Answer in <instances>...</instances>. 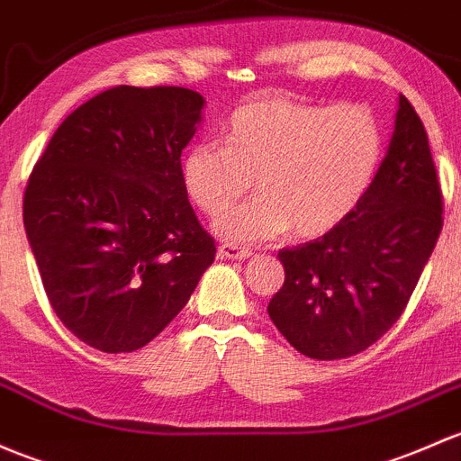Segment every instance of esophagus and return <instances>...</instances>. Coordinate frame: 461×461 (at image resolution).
<instances>
[{
	"instance_id": "34e87169",
	"label": "esophagus",
	"mask_w": 461,
	"mask_h": 461,
	"mask_svg": "<svg viewBox=\"0 0 461 461\" xmlns=\"http://www.w3.org/2000/svg\"><path fill=\"white\" fill-rule=\"evenodd\" d=\"M251 256V249H247V247H240V245H234V243H222L218 247V258L222 260H245Z\"/></svg>"
}]
</instances>
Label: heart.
Returning a JSON list of instances; mask_svg holds the SVG:
<instances>
[{
    "instance_id": "obj_1",
    "label": "heart",
    "mask_w": 461,
    "mask_h": 461,
    "mask_svg": "<svg viewBox=\"0 0 461 461\" xmlns=\"http://www.w3.org/2000/svg\"><path fill=\"white\" fill-rule=\"evenodd\" d=\"M382 152V125L366 105L265 96L231 113L225 145L201 141L187 149L183 183L205 214L218 216L257 176L259 196L216 221L225 239L251 243L292 227L303 239H318L356 212Z\"/></svg>"
}]
</instances>
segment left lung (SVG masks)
Wrapping results in <instances>:
<instances>
[{
    "label": "left lung",
    "instance_id": "obj_1",
    "mask_svg": "<svg viewBox=\"0 0 461 461\" xmlns=\"http://www.w3.org/2000/svg\"><path fill=\"white\" fill-rule=\"evenodd\" d=\"M444 201L429 137L400 96L389 152L369 192L342 225L280 249L285 283L269 318L313 360L356 356L397 322L444 225Z\"/></svg>",
    "mask_w": 461,
    "mask_h": 461
}]
</instances>
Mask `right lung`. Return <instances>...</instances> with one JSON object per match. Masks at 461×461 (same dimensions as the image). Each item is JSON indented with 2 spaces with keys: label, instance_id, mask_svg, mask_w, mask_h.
<instances>
[{
  "label": "right lung",
  "instance_id": "add662e5",
  "mask_svg": "<svg viewBox=\"0 0 461 461\" xmlns=\"http://www.w3.org/2000/svg\"><path fill=\"white\" fill-rule=\"evenodd\" d=\"M203 104L176 86L104 90L66 116L28 176L23 227L43 289L99 351L154 340L214 263L181 169Z\"/></svg>",
  "mask_w": 461,
  "mask_h": 461
}]
</instances>
